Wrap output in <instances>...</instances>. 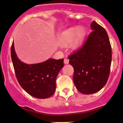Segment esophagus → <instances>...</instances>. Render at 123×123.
Listing matches in <instances>:
<instances>
[{
    "label": "esophagus",
    "mask_w": 123,
    "mask_h": 123,
    "mask_svg": "<svg viewBox=\"0 0 123 123\" xmlns=\"http://www.w3.org/2000/svg\"><path fill=\"white\" fill-rule=\"evenodd\" d=\"M64 63L66 64V65L68 64L69 63V60L67 59V58H65V59H64Z\"/></svg>",
    "instance_id": "obj_1"
}]
</instances>
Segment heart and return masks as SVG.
Listing matches in <instances>:
<instances>
[{
	"mask_svg": "<svg viewBox=\"0 0 123 123\" xmlns=\"http://www.w3.org/2000/svg\"><path fill=\"white\" fill-rule=\"evenodd\" d=\"M85 35V30L82 27H71L61 32L58 37V41L62 45H67L70 43V48L75 50L81 46Z\"/></svg>",
	"mask_w": 123,
	"mask_h": 123,
	"instance_id": "heart-1",
	"label": "heart"
}]
</instances>
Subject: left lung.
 Wrapping results in <instances>:
<instances>
[{
	"instance_id": "1",
	"label": "left lung",
	"mask_w": 123,
	"mask_h": 123,
	"mask_svg": "<svg viewBox=\"0 0 123 123\" xmlns=\"http://www.w3.org/2000/svg\"><path fill=\"white\" fill-rule=\"evenodd\" d=\"M92 33L80 49L69 56L74 68L73 81L83 94L99 92L106 83L110 72L112 51L105 29L93 21Z\"/></svg>"
}]
</instances>
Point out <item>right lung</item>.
I'll return each mask as SVG.
<instances>
[{"label":"right lung","mask_w":123,"mask_h":123,"mask_svg":"<svg viewBox=\"0 0 123 123\" xmlns=\"http://www.w3.org/2000/svg\"><path fill=\"white\" fill-rule=\"evenodd\" d=\"M11 58L18 81L27 93L40 99L53 95L56 90V77L64 66L63 59L49 58L39 63H25L18 58L13 42Z\"/></svg>","instance_id":"add662e5"}]
</instances>
